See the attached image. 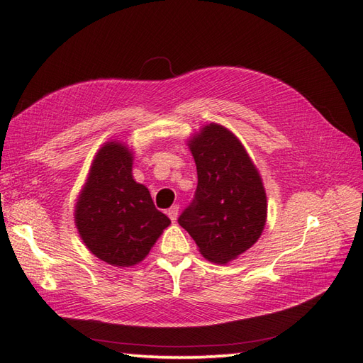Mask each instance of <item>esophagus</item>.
<instances>
[{
    "mask_svg": "<svg viewBox=\"0 0 363 363\" xmlns=\"http://www.w3.org/2000/svg\"><path fill=\"white\" fill-rule=\"evenodd\" d=\"M178 213H179V206H173L172 208H169V211H167V215H169L172 222H174L178 219Z\"/></svg>",
    "mask_w": 363,
    "mask_h": 363,
    "instance_id": "esophagus-1",
    "label": "esophagus"
}]
</instances>
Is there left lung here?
I'll use <instances>...</instances> for the list:
<instances>
[{
	"label": "left lung",
	"instance_id": "left-lung-1",
	"mask_svg": "<svg viewBox=\"0 0 363 363\" xmlns=\"http://www.w3.org/2000/svg\"><path fill=\"white\" fill-rule=\"evenodd\" d=\"M198 189L178 222L215 264H228L252 248L267 222V193L259 170L238 136L210 123L189 138Z\"/></svg>",
	"mask_w": 363,
	"mask_h": 363
}]
</instances>
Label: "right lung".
<instances>
[{
	"label": "right lung",
	"instance_id": "obj_1",
	"mask_svg": "<svg viewBox=\"0 0 363 363\" xmlns=\"http://www.w3.org/2000/svg\"><path fill=\"white\" fill-rule=\"evenodd\" d=\"M132 167V148L107 141L93 157L73 215L90 253L119 268L144 261L170 225L148 189L133 179Z\"/></svg>",
	"mask_w": 363,
	"mask_h": 363
}]
</instances>
